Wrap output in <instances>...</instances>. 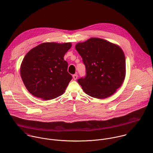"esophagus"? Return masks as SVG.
I'll return each instance as SVG.
<instances>
[{"label":"esophagus","mask_w":153,"mask_h":153,"mask_svg":"<svg viewBox=\"0 0 153 153\" xmlns=\"http://www.w3.org/2000/svg\"><path fill=\"white\" fill-rule=\"evenodd\" d=\"M77 77H78V76H77V74H73V77L74 80H76V79H77Z\"/></svg>","instance_id":"esophagus-1"}]
</instances>
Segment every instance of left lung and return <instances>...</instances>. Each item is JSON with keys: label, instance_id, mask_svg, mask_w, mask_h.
<instances>
[{"label": "left lung", "instance_id": "left-lung-1", "mask_svg": "<svg viewBox=\"0 0 153 153\" xmlns=\"http://www.w3.org/2000/svg\"><path fill=\"white\" fill-rule=\"evenodd\" d=\"M76 49L86 68V76L77 80L84 92L99 99L113 95L125 77L126 61L122 49L99 38L77 43Z\"/></svg>", "mask_w": 153, "mask_h": 153}]
</instances>
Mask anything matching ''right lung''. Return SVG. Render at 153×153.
<instances>
[{"instance_id":"add662e5","label":"right lung","mask_w":153,"mask_h":153,"mask_svg":"<svg viewBox=\"0 0 153 153\" xmlns=\"http://www.w3.org/2000/svg\"><path fill=\"white\" fill-rule=\"evenodd\" d=\"M70 43H43L30 50L24 58L20 73L28 92L36 97L49 100L61 95L72 76L64 59Z\"/></svg>"}]
</instances>
